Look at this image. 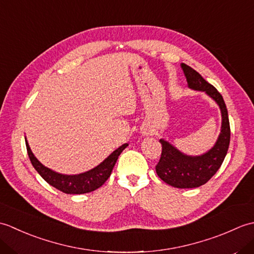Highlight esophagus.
Returning <instances> with one entry per match:
<instances>
[{"label": "esophagus", "instance_id": "34e87169", "mask_svg": "<svg viewBox=\"0 0 254 254\" xmlns=\"http://www.w3.org/2000/svg\"><path fill=\"white\" fill-rule=\"evenodd\" d=\"M144 134H145V135H147V134H148V132H144Z\"/></svg>", "mask_w": 254, "mask_h": 254}]
</instances>
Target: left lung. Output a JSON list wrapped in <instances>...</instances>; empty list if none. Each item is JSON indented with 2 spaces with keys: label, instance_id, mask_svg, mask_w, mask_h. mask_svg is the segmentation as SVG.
<instances>
[{
  "label": "left lung",
  "instance_id": "1",
  "mask_svg": "<svg viewBox=\"0 0 254 254\" xmlns=\"http://www.w3.org/2000/svg\"><path fill=\"white\" fill-rule=\"evenodd\" d=\"M181 67L185 72L189 87L205 91L212 97L218 104L223 119L222 130L216 144L204 155L195 157L187 156L164 139L159 141L161 143V155L158 164L156 165L158 177L169 186L179 189H191L205 185L220 168L228 152L230 126L227 108L219 91L191 66L182 63Z\"/></svg>",
  "mask_w": 254,
  "mask_h": 254
}]
</instances>
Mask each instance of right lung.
Returning a JSON list of instances; mask_svg holds the SVG:
<instances>
[{
    "label": "right lung",
    "instance_id": "right-lung-1",
    "mask_svg": "<svg viewBox=\"0 0 254 254\" xmlns=\"http://www.w3.org/2000/svg\"><path fill=\"white\" fill-rule=\"evenodd\" d=\"M127 146V144H123L122 146L116 149L110 156H108V158L102 161L100 165L95 167L94 169L80 175L66 176L58 174V172L52 171L42 165L32 154L29 145L26 141L27 153H28L31 164L38 171V174L44 178L45 181L49 183L50 186L66 194H84L95 191L96 189L100 188L110 177L119 155L123 152V149Z\"/></svg>",
    "mask_w": 254,
    "mask_h": 254
}]
</instances>
